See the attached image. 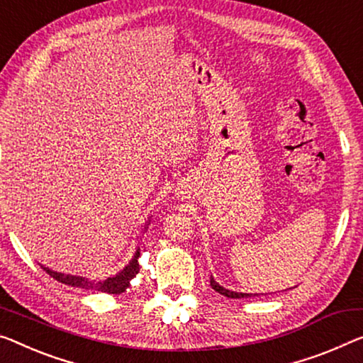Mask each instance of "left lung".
<instances>
[{
	"instance_id": "1",
	"label": "left lung",
	"mask_w": 363,
	"mask_h": 363,
	"mask_svg": "<svg viewBox=\"0 0 363 363\" xmlns=\"http://www.w3.org/2000/svg\"><path fill=\"white\" fill-rule=\"evenodd\" d=\"M211 287H213L216 292H219L220 295H224V297H228V298H247V297H255V295H258V294H243V292L228 291V289L222 287L219 282H216V279L213 276H211Z\"/></svg>"
}]
</instances>
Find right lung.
Here are the masks:
<instances>
[{
    "label": "right lung",
    "instance_id": "1",
    "mask_svg": "<svg viewBox=\"0 0 363 363\" xmlns=\"http://www.w3.org/2000/svg\"><path fill=\"white\" fill-rule=\"evenodd\" d=\"M149 224H150V217L147 219L146 225H144V232L147 230ZM139 256H141V252H139V248H138L135 255H133V258L130 259V263H128L123 267V269H121L120 272H116L115 276L102 279V281H92V279H87V277H82V276H72V274H65V272L53 271V269H50V267H45V266H42V267L53 279H57V281L66 284V286L77 287V289H86V291H97V292L120 295V294L126 292V289H130L131 281L138 276V272H139V263H138Z\"/></svg>",
    "mask_w": 363,
    "mask_h": 363
}]
</instances>
